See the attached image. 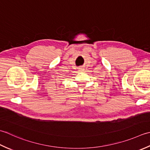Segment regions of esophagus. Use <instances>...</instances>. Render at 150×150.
Listing matches in <instances>:
<instances>
[{
	"mask_svg": "<svg viewBox=\"0 0 150 150\" xmlns=\"http://www.w3.org/2000/svg\"><path fill=\"white\" fill-rule=\"evenodd\" d=\"M84 68H83V67H79V68L78 69V71H79V72H83V71H84Z\"/></svg>",
	"mask_w": 150,
	"mask_h": 150,
	"instance_id": "34e87169",
	"label": "esophagus"
}]
</instances>
